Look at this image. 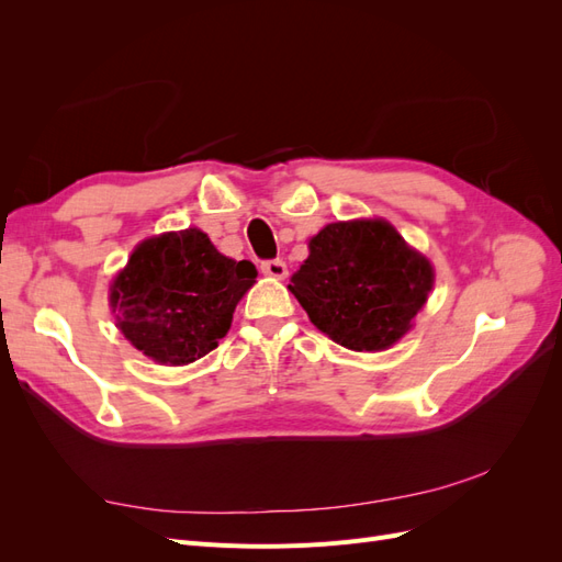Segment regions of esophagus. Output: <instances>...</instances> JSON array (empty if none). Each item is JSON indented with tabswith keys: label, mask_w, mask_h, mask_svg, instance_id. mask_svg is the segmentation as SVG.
I'll use <instances>...</instances> for the list:
<instances>
[{
	"label": "esophagus",
	"mask_w": 562,
	"mask_h": 562,
	"mask_svg": "<svg viewBox=\"0 0 562 562\" xmlns=\"http://www.w3.org/2000/svg\"><path fill=\"white\" fill-rule=\"evenodd\" d=\"M262 274L271 279H285L288 277V267L283 260H265L262 262Z\"/></svg>",
	"instance_id": "obj_1"
}]
</instances>
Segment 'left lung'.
<instances>
[{
	"instance_id": "left-lung-1",
	"label": "left lung",
	"mask_w": 562,
	"mask_h": 562,
	"mask_svg": "<svg viewBox=\"0 0 562 562\" xmlns=\"http://www.w3.org/2000/svg\"><path fill=\"white\" fill-rule=\"evenodd\" d=\"M431 288V262L375 217L330 223L312 236L288 291L333 342L382 351L413 328Z\"/></svg>"
}]
</instances>
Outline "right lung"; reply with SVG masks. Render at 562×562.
Here are the masks:
<instances>
[{"instance_id": "right-lung-1", "label": "right lung", "mask_w": 562, "mask_h": 562, "mask_svg": "<svg viewBox=\"0 0 562 562\" xmlns=\"http://www.w3.org/2000/svg\"><path fill=\"white\" fill-rule=\"evenodd\" d=\"M252 262L225 258L196 227L135 246L110 288L128 342L161 366L194 363L217 347L236 304L255 283Z\"/></svg>"}]
</instances>
